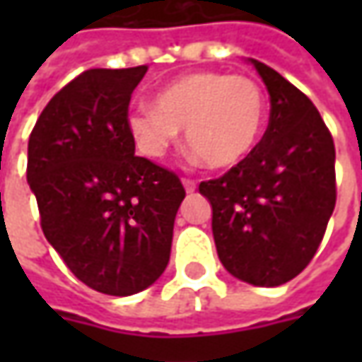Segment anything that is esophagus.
<instances>
[{
  "label": "esophagus",
  "instance_id": "1",
  "mask_svg": "<svg viewBox=\"0 0 362 362\" xmlns=\"http://www.w3.org/2000/svg\"><path fill=\"white\" fill-rule=\"evenodd\" d=\"M183 187H185V191H187V193H193V191L197 189V181H195V179H189V177H185V179H183Z\"/></svg>",
  "mask_w": 362,
  "mask_h": 362
}]
</instances>
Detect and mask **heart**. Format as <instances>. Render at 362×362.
I'll return each instance as SVG.
<instances>
[{"mask_svg":"<svg viewBox=\"0 0 362 362\" xmlns=\"http://www.w3.org/2000/svg\"><path fill=\"white\" fill-rule=\"evenodd\" d=\"M266 96L254 78L193 72L177 78L155 98L139 106L129 129L146 157L159 159L187 129V145L214 169L243 160L264 129Z\"/></svg>","mask_w":362,"mask_h":362,"instance_id":"b5f03b06","label":"heart"}]
</instances>
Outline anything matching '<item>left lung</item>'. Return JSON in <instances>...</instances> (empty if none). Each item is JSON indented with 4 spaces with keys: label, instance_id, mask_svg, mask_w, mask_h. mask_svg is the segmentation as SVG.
<instances>
[{
    "label": "left lung",
    "instance_id": "8db88e82",
    "mask_svg": "<svg viewBox=\"0 0 362 362\" xmlns=\"http://www.w3.org/2000/svg\"><path fill=\"white\" fill-rule=\"evenodd\" d=\"M252 64L270 94L268 129L245 159L199 191L214 209L223 268L247 284L280 286L310 264L334 211V141L304 92Z\"/></svg>",
    "mask_w": 362,
    "mask_h": 362
}]
</instances>
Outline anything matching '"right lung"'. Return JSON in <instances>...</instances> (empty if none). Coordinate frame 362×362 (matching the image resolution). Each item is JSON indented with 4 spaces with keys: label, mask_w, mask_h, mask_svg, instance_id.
Wrapping results in <instances>:
<instances>
[{
    "label": "right lung",
    "mask_w": 362,
    "mask_h": 362,
    "mask_svg": "<svg viewBox=\"0 0 362 362\" xmlns=\"http://www.w3.org/2000/svg\"><path fill=\"white\" fill-rule=\"evenodd\" d=\"M146 66L92 68L56 92L30 134L40 226L80 282L110 296L153 284L171 256L181 179L134 155L129 103Z\"/></svg>",
    "instance_id": "1"
}]
</instances>
